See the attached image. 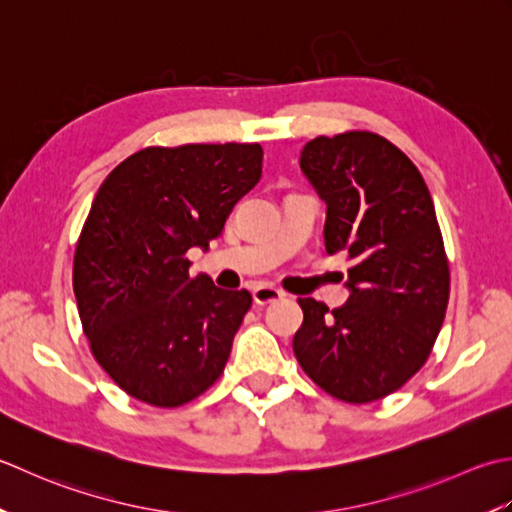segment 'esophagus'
<instances>
[{"label": "esophagus", "mask_w": 512, "mask_h": 512, "mask_svg": "<svg viewBox=\"0 0 512 512\" xmlns=\"http://www.w3.org/2000/svg\"><path fill=\"white\" fill-rule=\"evenodd\" d=\"M252 296H254L256 305H269V302H276V300L283 298V291L276 289V287H269V285H258L252 291Z\"/></svg>", "instance_id": "obj_1"}]
</instances>
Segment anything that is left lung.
<instances>
[{
	"mask_svg": "<svg viewBox=\"0 0 512 512\" xmlns=\"http://www.w3.org/2000/svg\"><path fill=\"white\" fill-rule=\"evenodd\" d=\"M300 170L327 205L325 249L349 256V300L329 311L300 298V367L333 398L362 404L422 369L448 305V263L435 205L409 156L380 134L316 137Z\"/></svg>",
	"mask_w": 512,
	"mask_h": 512,
	"instance_id": "8db88e82",
	"label": "left lung"
}]
</instances>
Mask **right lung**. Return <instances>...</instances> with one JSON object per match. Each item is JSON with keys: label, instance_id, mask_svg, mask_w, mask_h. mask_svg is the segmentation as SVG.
Segmentation results:
<instances>
[{"label": "right lung", "instance_id": "1", "mask_svg": "<svg viewBox=\"0 0 512 512\" xmlns=\"http://www.w3.org/2000/svg\"><path fill=\"white\" fill-rule=\"evenodd\" d=\"M263 174L258 143L145 148L101 183L81 229L72 287L92 353L119 387L163 409L221 378L247 289L187 274Z\"/></svg>", "mask_w": 512, "mask_h": 512}]
</instances>
